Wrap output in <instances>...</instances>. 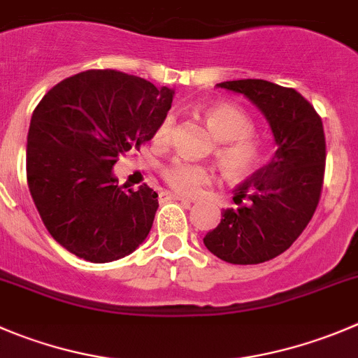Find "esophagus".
I'll return each instance as SVG.
<instances>
[{
	"mask_svg": "<svg viewBox=\"0 0 358 358\" xmlns=\"http://www.w3.org/2000/svg\"><path fill=\"white\" fill-rule=\"evenodd\" d=\"M162 200H181V202H186V203H192V200L186 199V196H181V195H177V193H170V192H163L162 195Z\"/></svg>",
	"mask_w": 358,
	"mask_h": 358,
	"instance_id": "obj_1",
	"label": "esophagus"
}]
</instances>
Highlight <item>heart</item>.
Segmentation results:
<instances>
[{
	"instance_id": "heart-1",
	"label": "heart",
	"mask_w": 358,
	"mask_h": 358,
	"mask_svg": "<svg viewBox=\"0 0 358 358\" xmlns=\"http://www.w3.org/2000/svg\"><path fill=\"white\" fill-rule=\"evenodd\" d=\"M202 115L209 130L217 138L216 156L221 169L232 177L250 173L260 159L262 149L258 138L251 134V121L246 112L234 103L214 101L202 108ZM172 121V115H166L159 122L155 134L156 141H166ZM162 176L173 192L188 196L200 193L202 188L213 181V172L209 166L182 159L169 163L162 170Z\"/></svg>"
}]
</instances>
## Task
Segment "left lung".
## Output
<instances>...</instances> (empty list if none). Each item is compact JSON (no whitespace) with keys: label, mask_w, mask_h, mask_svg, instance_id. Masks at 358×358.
Returning a JSON list of instances; mask_svg holds the SVG:
<instances>
[{"label":"left lung","mask_w":358,"mask_h":358,"mask_svg":"<svg viewBox=\"0 0 358 358\" xmlns=\"http://www.w3.org/2000/svg\"><path fill=\"white\" fill-rule=\"evenodd\" d=\"M217 87L244 94L260 108L278 149L237 186L239 209H224L203 244L228 264H262L295 243L318 206L327 156L322 117L301 93L268 80H227Z\"/></svg>","instance_id":"8db88e82"}]
</instances>
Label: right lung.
I'll return each instance as SVG.
<instances>
[{"instance_id":"add662e5","label":"right lung","mask_w":358,"mask_h":358,"mask_svg":"<svg viewBox=\"0 0 358 358\" xmlns=\"http://www.w3.org/2000/svg\"><path fill=\"white\" fill-rule=\"evenodd\" d=\"M172 98V90L135 75L87 70L36 105L26 149L29 193L50 236L75 257L107 264L148 237L158 193L148 185L124 192L112 166L155 137Z\"/></svg>"}]
</instances>
